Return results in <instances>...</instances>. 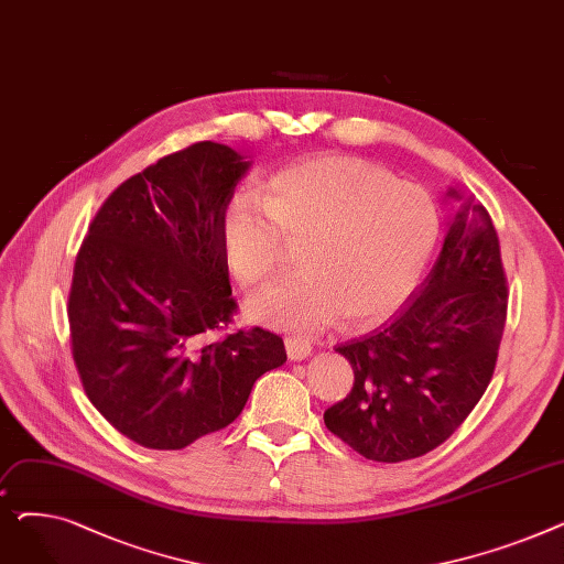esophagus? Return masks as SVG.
Wrapping results in <instances>:
<instances>
[{"label":"esophagus","instance_id":"esophagus-1","mask_svg":"<svg viewBox=\"0 0 564 564\" xmlns=\"http://www.w3.org/2000/svg\"><path fill=\"white\" fill-rule=\"evenodd\" d=\"M313 345L304 336H285V351L290 361H302L311 354Z\"/></svg>","mask_w":564,"mask_h":564}]
</instances>
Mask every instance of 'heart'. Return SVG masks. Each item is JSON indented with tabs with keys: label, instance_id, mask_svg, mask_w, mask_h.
Returning <instances> with one entry per match:
<instances>
[{
	"label": "heart",
	"instance_id": "1",
	"mask_svg": "<svg viewBox=\"0 0 564 564\" xmlns=\"http://www.w3.org/2000/svg\"><path fill=\"white\" fill-rule=\"evenodd\" d=\"M438 235L427 192L359 158H319L276 173L267 196L240 194L224 221V249L242 285L272 279L304 242V270L247 302V317L315 332L343 313L347 327L389 317L419 285Z\"/></svg>",
	"mask_w": 564,
	"mask_h": 564
}]
</instances>
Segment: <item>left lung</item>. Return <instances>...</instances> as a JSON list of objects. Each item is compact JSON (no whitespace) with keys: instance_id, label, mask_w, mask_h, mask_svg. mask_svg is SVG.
<instances>
[{"instance_id":"left-lung-1","label":"left lung","mask_w":564,"mask_h":564,"mask_svg":"<svg viewBox=\"0 0 564 564\" xmlns=\"http://www.w3.org/2000/svg\"><path fill=\"white\" fill-rule=\"evenodd\" d=\"M508 294L487 207L462 198L432 272L404 306L379 329L336 345L354 383L324 411V425L372 462L395 464L441 446L494 377Z\"/></svg>"}]
</instances>
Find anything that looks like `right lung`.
Listing matches in <instances>:
<instances>
[{
	"label": "right lung",
	"instance_id": "add662e5",
	"mask_svg": "<svg viewBox=\"0 0 564 564\" xmlns=\"http://www.w3.org/2000/svg\"><path fill=\"white\" fill-rule=\"evenodd\" d=\"M249 162L198 141L118 185L75 258L70 349L102 416L143 448L181 451L240 416L253 383L285 364L237 313L224 249L226 207Z\"/></svg>",
	"mask_w": 564,
	"mask_h": 564
}]
</instances>
